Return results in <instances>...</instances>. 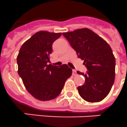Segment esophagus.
Masks as SVG:
<instances>
[{"label": "esophagus", "mask_w": 127, "mask_h": 127, "mask_svg": "<svg viewBox=\"0 0 127 127\" xmlns=\"http://www.w3.org/2000/svg\"><path fill=\"white\" fill-rule=\"evenodd\" d=\"M72 74H73V75H77V72L75 70H73V72H72Z\"/></svg>", "instance_id": "34e87169"}]
</instances>
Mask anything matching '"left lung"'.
<instances>
[{
	"label": "left lung",
	"mask_w": 127,
	"mask_h": 127,
	"mask_svg": "<svg viewBox=\"0 0 127 127\" xmlns=\"http://www.w3.org/2000/svg\"><path fill=\"white\" fill-rule=\"evenodd\" d=\"M63 35L79 58L84 61L83 64L88 70L87 73L77 72L85 77L84 85L77 87L80 96L90 103L101 101L109 94L115 79L116 59L111 48L88 28L63 33Z\"/></svg>",
	"instance_id": "1"
}]
</instances>
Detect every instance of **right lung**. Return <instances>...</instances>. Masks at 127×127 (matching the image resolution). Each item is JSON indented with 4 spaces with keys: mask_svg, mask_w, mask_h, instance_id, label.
<instances>
[{
    "mask_svg": "<svg viewBox=\"0 0 127 127\" xmlns=\"http://www.w3.org/2000/svg\"><path fill=\"white\" fill-rule=\"evenodd\" d=\"M61 33L40 31L21 46L17 57L18 73L24 87L33 97L49 101L61 92L72 70L67 64L59 66L47 64L52 52V44Z\"/></svg>",
    "mask_w": 127,
    "mask_h": 127,
    "instance_id": "right-lung-1",
    "label": "right lung"
}]
</instances>
